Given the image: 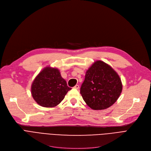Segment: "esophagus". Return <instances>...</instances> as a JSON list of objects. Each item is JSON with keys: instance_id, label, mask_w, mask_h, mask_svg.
Instances as JSON below:
<instances>
[{"instance_id": "1", "label": "esophagus", "mask_w": 151, "mask_h": 151, "mask_svg": "<svg viewBox=\"0 0 151 151\" xmlns=\"http://www.w3.org/2000/svg\"><path fill=\"white\" fill-rule=\"evenodd\" d=\"M74 88L76 89H78L79 88H80V86H79V85L76 84V85H75V86H74Z\"/></svg>"}]
</instances>
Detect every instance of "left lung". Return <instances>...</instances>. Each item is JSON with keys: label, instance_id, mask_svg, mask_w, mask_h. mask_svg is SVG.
Here are the masks:
<instances>
[{"label": "left lung", "instance_id": "obj_1", "mask_svg": "<svg viewBox=\"0 0 151 151\" xmlns=\"http://www.w3.org/2000/svg\"><path fill=\"white\" fill-rule=\"evenodd\" d=\"M122 90V84L116 71L105 62L97 60L86 71L80 93L91 109L101 110L112 106Z\"/></svg>", "mask_w": 151, "mask_h": 151}]
</instances>
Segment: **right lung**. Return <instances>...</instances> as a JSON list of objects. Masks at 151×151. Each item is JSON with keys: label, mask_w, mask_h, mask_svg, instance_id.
I'll list each match as a JSON object with an SVG mask.
<instances>
[{"label": "right lung", "mask_w": 151, "mask_h": 151, "mask_svg": "<svg viewBox=\"0 0 151 151\" xmlns=\"http://www.w3.org/2000/svg\"><path fill=\"white\" fill-rule=\"evenodd\" d=\"M71 89L59 70L49 66L44 68L34 79L31 93L39 105L52 108L58 105Z\"/></svg>", "instance_id": "add662e5"}]
</instances>
